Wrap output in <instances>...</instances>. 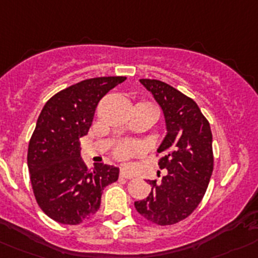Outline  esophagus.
Here are the masks:
<instances>
[{
    "label": "esophagus",
    "mask_w": 258,
    "mask_h": 258,
    "mask_svg": "<svg viewBox=\"0 0 258 258\" xmlns=\"http://www.w3.org/2000/svg\"><path fill=\"white\" fill-rule=\"evenodd\" d=\"M119 177L126 178V179H132V178H134V174H132L131 172H128V170L121 169V172H119Z\"/></svg>",
    "instance_id": "esophagus-1"
}]
</instances>
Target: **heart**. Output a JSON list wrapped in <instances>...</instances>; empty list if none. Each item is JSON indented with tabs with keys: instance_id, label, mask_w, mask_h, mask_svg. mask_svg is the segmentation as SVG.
<instances>
[{
	"instance_id": "heart-1",
	"label": "heart",
	"mask_w": 258,
	"mask_h": 258,
	"mask_svg": "<svg viewBox=\"0 0 258 258\" xmlns=\"http://www.w3.org/2000/svg\"><path fill=\"white\" fill-rule=\"evenodd\" d=\"M139 151V146L131 143H122L114 149V155L119 159L128 158V156L134 155L135 153Z\"/></svg>"
}]
</instances>
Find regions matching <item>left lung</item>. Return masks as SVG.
Here are the masks:
<instances>
[{
    "label": "left lung",
    "mask_w": 258,
    "mask_h": 258,
    "mask_svg": "<svg viewBox=\"0 0 258 258\" xmlns=\"http://www.w3.org/2000/svg\"><path fill=\"white\" fill-rule=\"evenodd\" d=\"M162 107L167 135L158 153L159 168L168 173L160 183L149 180L151 192L135 202L137 213L158 225H172L188 218L208 189L214 169L213 134L199 105L160 80L141 79Z\"/></svg>",
    "instance_id": "1"
}]
</instances>
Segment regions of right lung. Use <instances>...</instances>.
Returning <instances> with one entry per match:
<instances>
[{
    "label": "right lung",
    "mask_w": 258,
    "mask_h": 258,
    "mask_svg": "<svg viewBox=\"0 0 258 258\" xmlns=\"http://www.w3.org/2000/svg\"><path fill=\"white\" fill-rule=\"evenodd\" d=\"M124 76L94 78L58 91L43 107L28 149L30 182L38 205L61 224L78 225L99 210L104 187L119 169L98 163L89 169L80 158V139L88 134L103 96Z\"/></svg>",
    "instance_id": "obj_1"
}]
</instances>
